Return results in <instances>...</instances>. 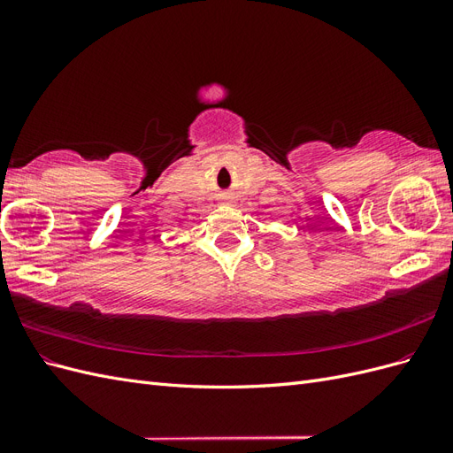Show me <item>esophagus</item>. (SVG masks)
Masks as SVG:
<instances>
[{
	"label": "esophagus",
	"instance_id": "esophagus-1",
	"mask_svg": "<svg viewBox=\"0 0 453 453\" xmlns=\"http://www.w3.org/2000/svg\"><path fill=\"white\" fill-rule=\"evenodd\" d=\"M225 198H228V200H230V198H232V196H230V195H225Z\"/></svg>",
	"mask_w": 453,
	"mask_h": 453
}]
</instances>
